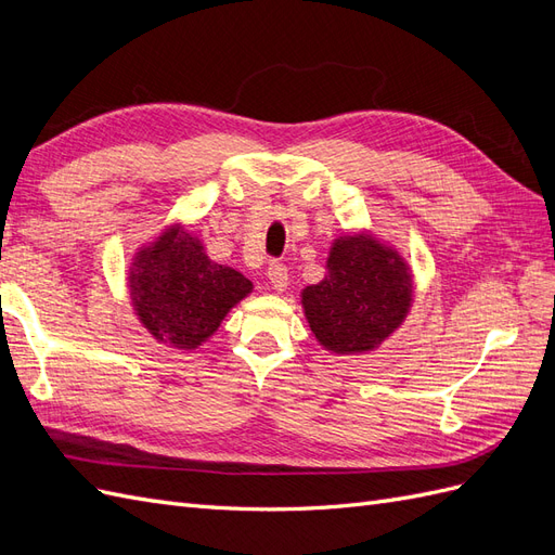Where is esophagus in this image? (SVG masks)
<instances>
[{
    "label": "esophagus",
    "instance_id": "obj_1",
    "mask_svg": "<svg viewBox=\"0 0 555 555\" xmlns=\"http://www.w3.org/2000/svg\"><path fill=\"white\" fill-rule=\"evenodd\" d=\"M268 282H271V289H275L278 294H282L284 289L289 287V273L287 268H284L282 263L273 261L271 266H268Z\"/></svg>",
    "mask_w": 555,
    "mask_h": 555
}]
</instances>
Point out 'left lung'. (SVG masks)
<instances>
[{
	"label": "left lung",
	"mask_w": 555,
	"mask_h": 555,
	"mask_svg": "<svg viewBox=\"0 0 555 555\" xmlns=\"http://www.w3.org/2000/svg\"><path fill=\"white\" fill-rule=\"evenodd\" d=\"M412 300L408 261L367 231L335 238L324 280L300 292L310 331L333 354L377 349L405 322Z\"/></svg>",
	"instance_id": "obj_1"
}]
</instances>
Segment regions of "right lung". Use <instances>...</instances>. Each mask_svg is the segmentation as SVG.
Segmentation results:
<instances>
[{
	"mask_svg": "<svg viewBox=\"0 0 555 555\" xmlns=\"http://www.w3.org/2000/svg\"><path fill=\"white\" fill-rule=\"evenodd\" d=\"M127 287L133 312L157 343L192 351L220 328L255 284L215 263L190 229L169 224L133 251Z\"/></svg>",
	"mask_w": 555,
	"mask_h": 555,
	"instance_id": "1",
	"label": "right lung"
}]
</instances>
